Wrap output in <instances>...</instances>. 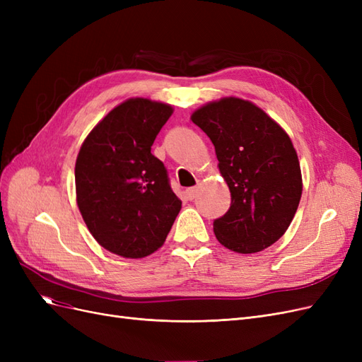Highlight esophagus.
<instances>
[{
  "mask_svg": "<svg viewBox=\"0 0 362 362\" xmlns=\"http://www.w3.org/2000/svg\"><path fill=\"white\" fill-rule=\"evenodd\" d=\"M185 194H187L189 201H193L196 198V194H198V187H192V189H187L185 190Z\"/></svg>",
  "mask_w": 362,
  "mask_h": 362,
  "instance_id": "34e87169",
  "label": "esophagus"
}]
</instances>
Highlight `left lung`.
Wrapping results in <instances>:
<instances>
[{"label": "left lung", "instance_id": "left-lung-1", "mask_svg": "<svg viewBox=\"0 0 362 362\" xmlns=\"http://www.w3.org/2000/svg\"><path fill=\"white\" fill-rule=\"evenodd\" d=\"M192 120L213 141L231 206L213 222L225 247L254 254L287 231L302 196L298 154L275 120L238 98L206 104Z\"/></svg>", "mask_w": 362, "mask_h": 362}]
</instances>
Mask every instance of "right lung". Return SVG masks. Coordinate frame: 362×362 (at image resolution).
<instances>
[{"label": "right lung", "instance_id": "right-lung-1", "mask_svg": "<svg viewBox=\"0 0 362 362\" xmlns=\"http://www.w3.org/2000/svg\"><path fill=\"white\" fill-rule=\"evenodd\" d=\"M170 115L168 104L128 100L90 131L76 157V204L96 242L116 255H151L181 210L168 169L151 154Z\"/></svg>", "mask_w": 362, "mask_h": 362}]
</instances>
